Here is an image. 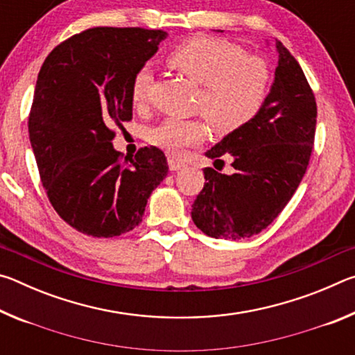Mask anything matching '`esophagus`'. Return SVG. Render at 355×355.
Wrapping results in <instances>:
<instances>
[{"label":"esophagus","instance_id":"esophagus-1","mask_svg":"<svg viewBox=\"0 0 355 355\" xmlns=\"http://www.w3.org/2000/svg\"><path fill=\"white\" fill-rule=\"evenodd\" d=\"M167 166H169L171 171H180L184 167V163H182V161H178L175 158H169L167 159Z\"/></svg>","mask_w":355,"mask_h":355}]
</instances>
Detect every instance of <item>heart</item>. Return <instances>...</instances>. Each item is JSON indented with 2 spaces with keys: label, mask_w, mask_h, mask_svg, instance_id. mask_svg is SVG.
Segmentation results:
<instances>
[{
  "label": "heart",
  "mask_w": 355,
  "mask_h": 355,
  "mask_svg": "<svg viewBox=\"0 0 355 355\" xmlns=\"http://www.w3.org/2000/svg\"><path fill=\"white\" fill-rule=\"evenodd\" d=\"M166 64L199 84L196 111L220 136L232 135L250 123L261 111L271 87V70L264 59L248 55L238 44L209 35H192L167 55ZM152 71L142 67L130 83L135 110L148 105ZM205 127L199 119L169 117L147 133V141L169 155L182 153L200 142Z\"/></svg>",
  "instance_id": "1"
}]
</instances>
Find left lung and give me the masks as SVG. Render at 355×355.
Instances as JSON below:
<instances>
[{
  "instance_id": "left-lung-1",
  "label": "left lung",
  "mask_w": 355,
  "mask_h": 355,
  "mask_svg": "<svg viewBox=\"0 0 355 355\" xmlns=\"http://www.w3.org/2000/svg\"><path fill=\"white\" fill-rule=\"evenodd\" d=\"M279 64L261 111L205 153L235 173L205 167L191 218L213 238L241 239L264 230L290 202L307 171L316 131V100L299 62L275 40Z\"/></svg>"
}]
</instances>
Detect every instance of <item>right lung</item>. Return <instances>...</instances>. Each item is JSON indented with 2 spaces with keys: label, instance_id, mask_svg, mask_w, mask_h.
Masks as SVG:
<instances>
[{
  "label": "right lung",
  "instance_id": "1",
  "mask_svg": "<svg viewBox=\"0 0 355 355\" xmlns=\"http://www.w3.org/2000/svg\"><path fill=\"white\" fill-rule=\"evenodd\" d=\"M166 37L161 29L89 28L53 48L42 64L29 141L48 200L84 235L133 230L167 175L159 148L144 147L123 159L111 144L114 125L133 119L131 78Z\"/></svg>",
  "mask_w": 355,
  "mask_h": 355
}]
</instances>
